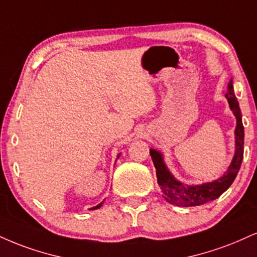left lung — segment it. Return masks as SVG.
Listing matches in <instances>:
<instances>
[{
  "mask_svg": "<svg viewBox=\"0 0 257 257\" xmlns=\"http://www.w3.org/2000/svg\"><path fill=\"white\" fill-rule=\"evenodd\" d=\"M225 97L227 98L230 109L232 110L233 115L236 116L237 119L236 131H234L236 151H234L231 165L228 166L227 171L220 178L199 185H187L182 183L169 171L168 166L164 163L163 154L158 151L153 150V148L150 150L154 168L157 170V179H158V184L163 191V196L171 205L179 207H193L203 205L208 201L218 199L225 190L230 188V185L233 183L234 178H236L238 171H239L244 152V126L242 123V113H240L239 105H238V100L236 95H234L232 79L228 82L227 92Z\"/></svg>",
  "mask_w": 257,
  "mask_h": 257,
  "instance_id": "8db88e82",
  "label": "left lung"
}]
</instances>
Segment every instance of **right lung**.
I'll return each mask as SVG.
<instances>
[{"mask_svg":"<svg viewBox=\"0 0 257 257\" xmlns=\"http://www.w3.org/2000/svg\"><path fill=\"white\" fill-rule=\"evenodd\" d=\"M118 157H119V154H118ZM118 157H117V158H118ZM103 202H104V201H103ZM103 202H100V203H99V205H97L95 207H92L91 209H97V208H100L101 205H103Z\"/></svg>","mask_w":257,"mask_h":257,"instance_id":"obj_1","label":"right lung"}]
</instances>
